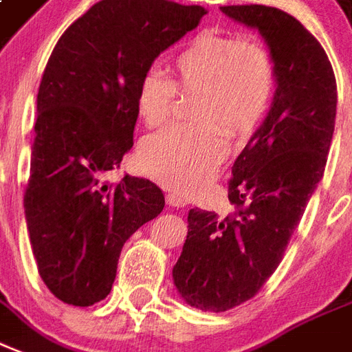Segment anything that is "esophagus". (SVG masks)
<instances>
[{"label":"esophagus","mask_w":352,"mask_h":352,"mask_svg":"<svg viewBox=\"0 0 352 352\" xmlns=\"http://www.w3.org/2000/svg\"><path fill=\"white\" fill-rule=\"evenodd\" d=\"M166 204L173 206V208H182V206L187 204V200L184 197L176 195V192H168L166 195Z\"/></svg>","instance_id":"esophagus-1"}]
</instances>
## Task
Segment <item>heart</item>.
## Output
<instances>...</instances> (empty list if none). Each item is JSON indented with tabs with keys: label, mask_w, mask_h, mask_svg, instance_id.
Returning a JSON list of instances; mask_svg holds the SVG:
<instances>
[{
	"label": "heart",
	"mask_w": 352,
	"mask_h": 352,
	"mask_svg": "<svg viewBox=\"0 0 352 352\" xmlns=\"http://www.w3.org/2000/svg\"><path fill=\"white\" fill-rule=\"evenodd\" d=\"M174 79L150 68L137 85V113L148 128L168 122L179 94L192 96V128H170L144 139L142 170L179 192H197L223 161V129L250 135L273 104L276 66L261 42L204 31L173 60Z\"/></svg>",
	"instance_id": "b5f03b06"
}]
</instances>
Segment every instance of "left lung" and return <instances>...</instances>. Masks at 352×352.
I'll use <instances>...</instances> for the list:
<instances>
[{
	"label": "left lung",
	"instance_id": "obj_1",
	"mask_svg": "<svg viewBox=\"0 0 352 352\" xmlns=\"http://www.w3.org/2000/svg\"><path fill=\"white\" fill-rule=\"evenodd\" d=\"M258 28L276 66L273 107L232 166L226 217L189 211L174 284L191 306L226 311L260 292L284 258L327 166L338 89L329 55L292 14L267 5H224Z\"/></svg>",
	"mask_w": 352,
	"mask_h": 352
}]
</instances>
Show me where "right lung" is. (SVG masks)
Returning a JSON list of instances; mask_svg holds the SVG:
<instances>
[{
    "label": "right lung",
    "mask_w": 352,
    "mask_h": 352,
    "mask_svg": "<svg viewBox=\"0 0 352 352\" xmlns=\"http://www.w3.org/2000/svg\"><path fill=\"white\" fill-rule=\"evenodd\" d=\"M204 14L168 0H102L50 55L23 208L38 274L66 305L104 300L124 243L165 208L150 179L104 178L133 146L141 76Z\"/></svg>",
    "instance_id": "obj_1"
}]
</instances>
